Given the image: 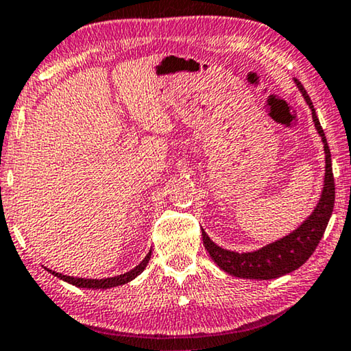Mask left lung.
<instances>
[{
	"label": "left lung",
	"instance_id": "obj_1",
	"mask_svg": "<svg viewBox=\"0 0 351 351\" xmlns=\"http://www.w3.org/2000/svg\"><path fill=\"white\" fill-rule=\"evenodd\" d=\"M294 84H296L302 98L306 99V103L312 110V120L315 123V128H317V133L319 134L323 142L324 179L322 193H319V199L317 206L313 207L311 215L304 218V221L296 230H293L287 236L277 239V241L267 243V245L253 252L239 253L226 250V248L217 245L201 228L202 242H204L206 250L209 252L213 263L221 271L230 274V276L239 278H250V280H271V278H278L296 271L298 267H301L312 256L318 242L322 241L329 218L332 215L334 197H336V191L334 190L336 188H334L331 152H329L326 136H324V131L322 125H319L318 117L315 114L313 104L311 98H308L307 91L304 90L298 79H294Z\"/></svg>",
	"mask_w": 351,
	"mask_h": 351
}]
</instances>
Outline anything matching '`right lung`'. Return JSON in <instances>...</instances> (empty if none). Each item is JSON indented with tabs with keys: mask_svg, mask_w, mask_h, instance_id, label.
Listing matches in <instances>:
<instances>
[{
	"mask_svg": "<svg viewBox=\"0 0 351 351\" xmlns=\"http://www.w3.org/2000/svg\"><path fill=\"white\" fill-rule=\"evenodd\" d=\"M150 256H152V248L149 250V253L145 255L144 260H142L134 269H131V271L125 272V274H120V276L99 278V280H98V278H80V277L64 276V274L55 272V271H52V269H47V267H45V271H49L50 274H52V276L58 277L60 280L68 282L69 285H74V287H79V288H87V289H109V288H114V287L125 285V283H130L131 280H134V278L138 277L139 274L144 272L147 264H149Z\"/></svg>",
	"mask_w": 351,
	"mask_h": 351,
	"instance_id": "add662e5",
	"label": "right lung"
}]
</instances>
